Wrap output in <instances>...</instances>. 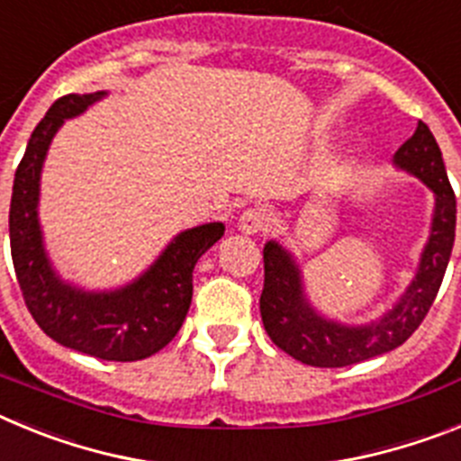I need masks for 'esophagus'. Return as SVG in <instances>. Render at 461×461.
Returning <instances> with one entry per match:
<instances>
[{
  "label": "esophagus",
  "instance_id": "esophagus-1",
  "mask_svg": "<svg viewBox=\"0 0 461 461\" xmlns=\"http://www.w3.org/2000/svg\"><path fill=\"white\" fill-rule=\"evenodd\" d=\"M267 212L263 210V207H247V210L240 214L238 219V226L242 233L247 235H254L258 233V230H263V228L267 226Z\"/></svg>",
  "mask_w": 461,
  "mask_h": 461
}]
</instances>
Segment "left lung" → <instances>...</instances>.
<instances>
[{
  "label": "left lung",
  "instance_id": "8db88e82",
  "mask_svg": "<svg viewBox=\"0 0 461 461\" xmlns=\"http://www.w3.org/2000/svg\"><path fill=\"white\" fill-rule=\"evenodd\" d=\"M394 164L420 177L437 198L431 235L422 251L418 275L402 295L393 312L381 321L362 328H346L335 321L321 319L309 307L303 293V281L291 256L276 242H267L263 249L266 284L260 293V316L270 339L281 351L312 367H348L356 362L383 356L404 344L429 312L447 260L455 244L457 203L447 182L441 149L429 126L418 122L413 136L397 149Z\"/></svg>",
  "mask_w": 461,
  "mask_h": 461
}]
</instances>
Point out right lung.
<instances>
[{"label":"right lung","mask_w":461,"mask_h":461,"mask_svg":"<svg viewBox=\"0 0 461 461\" xmlns=\"http://www.w3.org/2000/svg\"><path fill=\"white\" fill-rule=\"evenodd\" d=\"M104 94H67L36 124L15 170L8 238L24 304L48 337L101 360L133 362L161 351L177 335L194 295L195 263L226 228L205 223L180 233L140 279L122 291L85 293L59 281L46 258L36 219L41 166L64 120L80 115Z\"/></svg>","instance_id":"add662e5"}]
</instances>
